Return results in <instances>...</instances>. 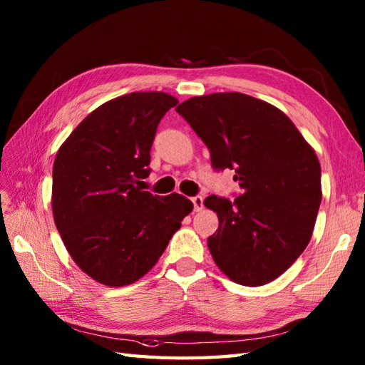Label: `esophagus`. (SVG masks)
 <instances>
[{
    "label": "esophagus",
    "instance_id": "34e87169",
    "mask_svg": "<svg viewBox=\"0 0 365 365\" xmlns=\"http://www.w3.org/2000/svg\"><path fill=\"white\" fill-rule=\"evenodd\" d=\"M192 204H195V210L200 212L204 208V197L202 196H195L191 199Z\"/></svg>",
    "mask_w": 365,
    "mask_h": 365
}]
</instances>
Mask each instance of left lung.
<instances>
[{
	"instance_id": "left-lung-1",
	"label": "left lung",
	"mask_w": 365,
	"mask_h": 365,
	"mask_svg": "<svg viewBox=\"0 0 365 365\" xmlns=\"http://www.w3.org/2000/svg\"><path fill=\"white\" fill-rule=\"evenodd\" d=\"M210 150L216 170L232 169L242 192L208 196L220 226L207 245L229 279L257 287L281 276L312 237L322 202L314 149L287 115L242 92L192 97L175 108Z\"/></svg>"
}]
</instances>
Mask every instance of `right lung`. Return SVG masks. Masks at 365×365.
Returning a JSON list of instances; mask_svg holds the SVG:
<instances>
[{"label":"right lung","mask_w":365,"mask_h":365,"mask_svg":"<svg viewBox=\"0 0 365 365\" xmlns=\"http://www.w3.org/2000/svg\"><path fill=\"white\" fill-rule=\"evenodd\" d=\"M177 103L166 92L113 98L72 131L54 158V224L76 265L100 284L141 279L192 210L182 195L141 188L158 123Z\"/></svg>","instance_id":"add662e5"}]
</instances>
